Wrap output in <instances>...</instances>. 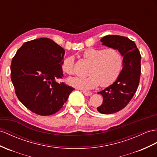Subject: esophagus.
<instances>
[{"label":"esophagus","instance_id":"esophagus-1","mask_svg":"<svg viewBox=\"0 0 157 157\" xmlns=\"http://www.w3.org/2000/svg\"><path fill=\"white\" fill-rule=\"evenodd\" d=\"M82 93L85 95L86 96H90L92 95V93L91 91H82Z\"/></svg>","mask_w":157,"mask_h":157}]
</instances>
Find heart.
Wrapping results in <instances>:
<instances>
[{"label":"heart","instance_id":"b5f03b06","mask_svg":"<svg viewBox=\"0 0 157 157\" xmlns=\"http://www.w3.org/2000/svg\"><path fill=\"white\" fill-rule=\"evenodd\" d=\"M83 58L90 62L86 78H68L70 86L79 90H91L98 87L111 85L117 79L123 66V58L119 51L115 48H89L83 52ZM62 70L67 75L74 73V58L68 56L61 63Z\"/></svg>","mask_w":157,"mask_h":157}]
</instances>
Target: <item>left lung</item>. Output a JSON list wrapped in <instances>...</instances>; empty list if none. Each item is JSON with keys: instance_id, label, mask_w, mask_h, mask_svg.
<instances>
[{"instance_id": "1", "label": "left lung", "mask_w": 157, "mask_h": 157, "mask_svg": "<svg viewBox=\"0 0 157 157\" xmlns=\"http://www.w3.org/2000/svg\"><path fill=\"white\" fill-rule=\"evenodd\" d=\"M102 45L117 49L123 56V69L116 81L99 94L103 103L97 108L102 114H112L126 107L133 97L140 82L141 56L135 43L127 37L108 35L101 39Z\"/></svg>"}]
</instances>
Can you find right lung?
<instances>
[{
  "label": "right lung",
  "mask_w": 157,
  "mask_h": 157,
  "mask_svg": "<svg viewBox=\"0 0 157 157\" xmlns=\"http://www.w3.org/2000/svg\"><path fill=\"white\" fill-rule=\"evenodd\" d=\"M65 50L53 40L41 38L26 42L12 59L10 78L17 98L33 113L46 116L63 107L75 89L56 79L63 76Z\"/></svg>",
  "instance_id": "add662e5"
}]
</instances>
